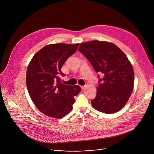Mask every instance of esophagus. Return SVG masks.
I'll return each instance as SVG.
<instances>
[{
    "label": "esophagus",
    "mask_w": 154,
    "mask_h": 154,
    "mask_svg": "<svg viewBox=\"0 0 154 154\" xmlns=\"http://www.w3.org/2000/svg\"><path fill=\"white\" fill-rule=\"evenodd\" d=\"M81 88H82V90H84V89H85V86H81Z\"/></svg>",
    "instance_id": "esophagus-1"
}]
</instances>
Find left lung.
<instances>
[{
  "label": "left lung",
  "instance_id": "left-lung-1",
  "mask_svg": "<svg viewBox=\"0 0 154 154\" xmlns=\"http://www.w3.org/2000/svg\"><path fill=\"white\" fill-rule=\"evenodd\" d=\"M78 50L98 73L96 97L91 100L93 108L105 113L120 111L130 98L134 88V73L125 54L110 42L92 41L82 43Z\"/></svg>",
  "mask_w": 154,
  "mask_h": 154
}]
</instances>
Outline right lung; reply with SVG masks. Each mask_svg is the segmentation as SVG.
<instances>
[{"label": "right lung", "mask_w": 154, "mask_h": 154, "mask_svg": "<svg viewBox=\"0 0 154 154\" xmlns=\"http://www.w3.org/2000/svg\"><path fill=\"white\" fill-rule=\"evenodd\" d=\"M79 43H56L45 46L32 59L26 71L28 92L37 108L54 118L64 117L72 111L74 97L81 88L62 84L63 64L78 49Z\"/></svg>", "instance_id": "obj_1"}]
</instances>
